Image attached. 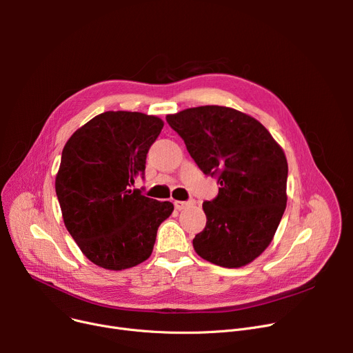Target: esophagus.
Masks as SVG:
<instances>
[{
    "instance_id": "1",
    "label": "esophagus",
    "mask_w": 353,
    "mask_h": 353,
    "mask_svg": "<svg viewBox=\"0 0 353 353\" xmlns=\"http://www.w3.org/2000/svg\"><path fill=\"white\" fill-rule=\"evenodd\" d=\"M194 205V200H188V201H180V200H174V208L177 210H183L186 209L189 206H193Z\"/></svg>"
}]
</instances>
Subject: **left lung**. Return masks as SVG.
<instances>
[{
	"mask_svg": "<svg viewBox=\"0 0 353 353\" xmlns=\"http://www.w3.org/2000/svg\"><path fill=\"white\" fill-rule=\"evenodd\" d=\"M219 193L203 203L208 221L193 239L196 253L223 268L250 263L269 246L286 209L288 161L253 117L201 105L165 117Z\"/></svg>",
	"mask_w": 353,
	"mask_h": 353,
	"instance_id": "1",
	"label": "left lung"
}]
</instances>
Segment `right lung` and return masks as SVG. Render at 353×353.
<instances>
[{"instance_id": "add662e5", "label": "right lung", "mask_w": 353, "mask_h": 353, "mask_svg": "<svg viewBox=\"0 0 353 353\" xmlns=\"http://www.w3.org/2000/svg\"><path fill=\"white\" fill-rule=\"evenodd\" d=\"M163 125L137 111H105L63 148L55 193L64 225L100 268L123 270L150 257L157 229L174 209L133 189Z\"/></svg>"}]
</instances>
